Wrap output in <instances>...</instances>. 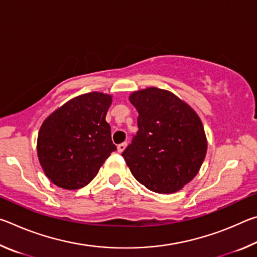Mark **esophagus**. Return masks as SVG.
Masks as SVG:
<instances>
[{
    "mask_svg": "<svg viewBox=\"0 0 257 257\" xmlns=\"http://www.w3.org/2000/svg\"><path fill=\"white\" fill-rule=\"evenodd\" d=\"M125 146H127V143H121V144L118 145V152H119V153H121V152L124 151Z\"/></svg>",
    "mask_w": 257,
    "mask_h": 257,
    "instance_id": "1",
    "label": "esophagus"
}]
</instances>
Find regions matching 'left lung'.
I'll use <instances>...</instances> for the list:
<instances>
[{"label": "left lung", "mask_w": 257, "mask_h": 257, "mask_svg": "<svg viewBox=\"0 0 257 257\" xmlns=\"http://www.w3.org/2000/svg\"><path fill=\"white\" fill-rule=\"evenodd\" d=\"M138 132L122 156L136 180L159 194L181 189L197 175L207 142L199 116L168 90L150 87L130 95Z\"/></svg>", "instance_id": "1"}]
</instances>
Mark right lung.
Listing matches in <instances>:
<instances>
[{"mask_svg": "<svg viewBox=\"0 0 257 257\" xmlns=\"http://www.w3.org/2000/svg\"><path fill=\"white\" fill-rule=\"evenodd\" d=\"M110 95L88 93L67 102L43 122L37 153L46 177L64 189L88 185L116 150L105 121Z\"/></svg>", "mask_w": 257, "mask_h": 257, "instance_id": "obj_1", "label": "right lung"}]
</instances>
